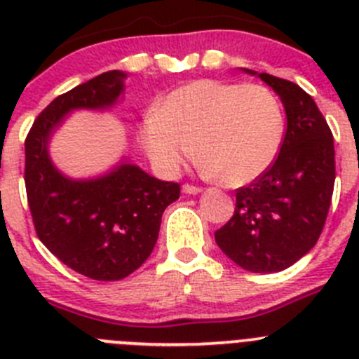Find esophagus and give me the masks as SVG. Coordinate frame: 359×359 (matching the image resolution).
Instances as JSON below:
<instances>
[{"instance_id": "1", "label": "esophagus", "mask_w": 359, "mask_h": 359, "mask_svg": "<svg viewBox=\"0 0 359 359\" xmlns=\"http://www.w3.org/2000/svg\"><path fill=\"white\" fill-rule=\"evenodd\" d=\"M201 190V187L190 185V183H185V185H183V192H185V194H199Z\"/></svg>"}]
</instances>
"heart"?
<instances>
[{
	"instance_id": "heart-1",
	"label": "heart",
	"mask_w": 359,
	"mask_h": 359,
	"mask_svg": "<svg viewBox=\"0 0 359 359\" xmlns=\"http://www.w3.org/2000/svg\"><path fill=\"white\" fill-rule=\"evenodd\" d=\"M282 138L284 111L273 91L210 79L170 91L160 111L147 113L140 126L142 145L163 172H177L198 149L205 170L226 185L264 174Z\"/></svg>"
}]
</instances>
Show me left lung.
Returning <instances> with one entry per match:
<instances>
[{
	"instance_id": "left-lung-1",
	"label": "left lung",
	"mask_w": 359,
	"mask_h": 359,
	"mask_svg": "<svg viewBox=\"0 0 359 359\" xmlns=\"http://www.w3.org/2000/svg\"><path fill=\"white\" fill-rule=\"evenodd\" d=\"M259 77L280 97L287 128L271 167L236 190V210L215 243L243 269L273 273L302 259L322 233L334 189V142L300 86L269 73Z\"/></svg>"
}]
</instances>
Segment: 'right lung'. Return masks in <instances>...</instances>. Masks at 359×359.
<instances>
[{"mask_svg":"<svg viewBox=\"0 0 359 359\" xmlns=\"http://www.w3.org/2000/svg\"><path fill=\"white\" fill-rule=\"evenodd\" d=\"M123 79L126 73L111 69L59 95L25 140V187L37 237L62 264L104 282L126 278L147 261L161 214L180 198V183L161 182L131 163L73 182L53 167L46 145L68 111L113 106Z\"/></svg>","mask_w":359,"mask_h":359,"instance_id":"obj_1","label":"right lung"}]
</instances>
